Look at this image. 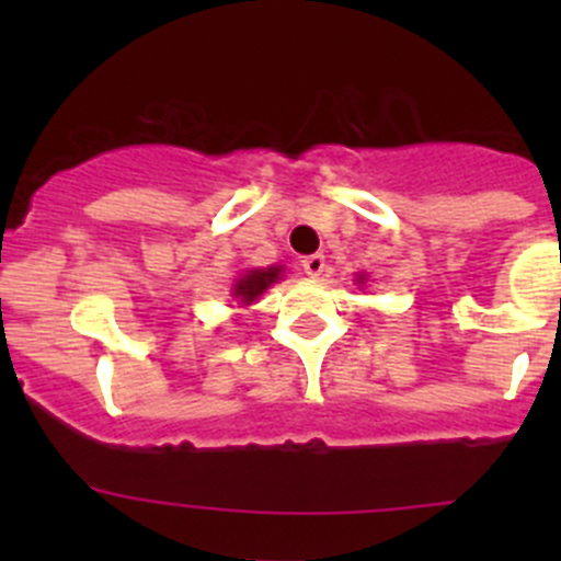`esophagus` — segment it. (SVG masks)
<instances>
[{
    "label": "esophagus",
    "instance_id": "1",
    "mask_svg": "<svg viewBox=\"0 0 561 561\" xmlns=\"http://www.w3.org/2000/svg\"><path fill=\"white\" fill-rule=\"evenodd\" d=\"M301 265H304V271H307V274L314 279V276H320L322 271H325V254H320V252L309 254V257L301 260Z\"/></svg>",
    "mask_w": 561,
    "mask_h": 561
}]
</instances>
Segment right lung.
Wrapping results in <instances>:
<instances>
[{
	"instance_id": "add662e5",
	"label": "right lung",
	"mask_w": 561,
	"mask_h": 561,
	"mask_svg": "<svg viewBox=\"0 0 561 561\" xmlns=\"http://www.w3.org/2000/svg\"><path fill=\"white\" fill-rule=\"evenodd\" d=\"M282 268H265V271H249V274L241 276L239 282L233 285V296L239 298L241 304H252L260 293L265 290L268 285H274L279 279Z\"/></svg>"
}]
</instances>
